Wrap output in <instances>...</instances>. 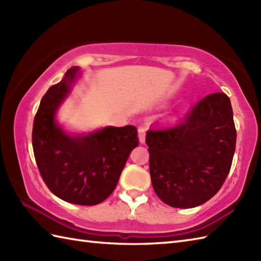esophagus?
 <instances>
[{
  "mask_svg": "<svg viewBox=\"0 0 261 261\" xmlns=\"http://www.w3.org/2000/svg\"><path fill=\"white\" fill-rule=\"evenodd\" d=\"M138 136H139V141L141 143H145L146 140V129L143 126H139L138 129Z\"/></svg>",
  "mask_w": 261,
  "mask_h": 261,
  "instance_id": "1",
  "label": "esophagus"
}]
</instances>
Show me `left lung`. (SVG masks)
I'll list each match as a JSON object with an SVG mask.
<instances>
[{
    "instance_id": "left-lung-1",
    "label": "left lung",
    "mask_w": 261,
    "mask_h": 261,
    "mask_svg": "<svg viewBox=\"0 0 261 261\" xmlns=\"http://www.w3.org/2000/svg\"><path fill=\"white\" fill-rule=\"evenodd\" d=\"M237 131L231 102L213 93L173 126L147 131L151 182L169 206L191 208L212 198L228 176Z\"/></svg>"
}]
</instances>
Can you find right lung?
<instances>
[{"label":"right lung","mask_w":261,"mask_h":261,"mask_svg":"<svg viewBox=\"0 0 261 261\" xmlns=\"http://www.w3.org/2000/svg\"><path fill=\"white\" fill-rule=\"evenodd\" d=\"M79 75V67L69 68L41 98L33 121L32 147L51 193L73 204L95 205L112 194L139 140L135 125L105 126L86 136L64 131L56 113Z\"/></svg>","instance_id":"add662e5"}]
</instances>
